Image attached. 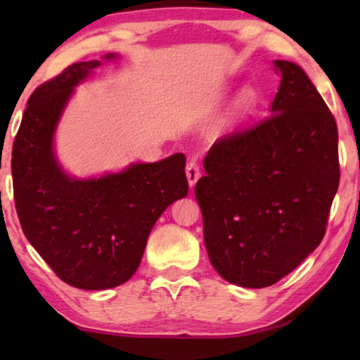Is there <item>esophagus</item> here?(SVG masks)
Masks as SVG:
<instances>
[{"mask_svg":"<svg viewBox=\"0 0 360 360\" xmlns=\"http://www.w3.org/2000/svg\"><path fill=\"white\" fill-rule=\"evenodd\" d=\"M185 172H186V179H188L190 186H195V184H196V181H198L200 175H201L198 162L190 160L188 164H186V167H185Z\"/></svg>","mask_w":360,"mask_h":360,"instance_id":"1","label":"esophagus"}]
</instances>
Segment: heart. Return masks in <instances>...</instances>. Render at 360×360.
<instances>
[{
	"label": "heart",
	"instance_id": "b5f03b06",
	"mask_svg": "<svg viewBox=\"0 0 360 360\" xmlns=\"http://www.w3.org/2000/svg\"><path fill=\"white\" fill-rule=\"evenodd\" d=\"M250 101H252V96H250V95L245 96V103H250Z\"/></svg>",
	"mask_w": 360,
	"mask_h": 360
}]
</instances>
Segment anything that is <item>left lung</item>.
<instances>
[{"instance_id":"left-lung-1","label":"left lung","mask_w":360,"mask_h":360,"mask_svg":"<svg viewBox=\"0 0 360 360\" xmlns=\"http://www.w3.org/2000/svg\"><path fill=\"white\" fill-rule=\"evenodd\" d=\"M274 65L270 115L216 141L195 186L211 265L248 288L277 283L318 248L339 186L336 120L297 63Z\"/></svg>"}]
</instances>
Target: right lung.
Wrapping results in <instances>:
<instances>
[{
    "instance_id": "right-lung-1",
    "label": "right lung",
    "mask_w": 360,
    "mask_h": 360,
    "mask_svg": "<svg viewBox=\"0 0 360 360\" xmlns=\"http://www.w3.org/2000/svg\"><path fill=\"white\" fill-rule=\"evenodd\" d=\"M98 65V60L73 63L34 90L11 159L24 236L58 278L82 290L127 282L155 221L188 193L184 154L91 180L63 174L53 155V131L73 86Z\"/></svg>"
}]
</instances>
